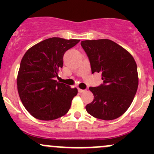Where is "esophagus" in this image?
<instances>
[{
    "mask_svg": "<svg viewBox=\"0 0 154 154\" xmlns=\"http://www.w3.org/2000/svg\"><path fill=\"white\" fill-rule=\"evenodd\" d=\"M86 91V89H81V88H78V91H79V92L83 93V92H85V91Z\"/></svg>",
    "mask_w": 154,
    "mask_h": 154,
    "instance_id": "esophagus-1",
    "label": "esophagus"
}]
</instances>
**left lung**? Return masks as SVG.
I'll return each instance as SVG.
<instances>
[{"mask_svg":"<svg viewBox=\"0 0 154 154\" xmlns=\"http://www.w3.org/2000/svg\"><path fill=\"white\" fill-rule=\"evenodd\" d=\"M81 46L91 72L101 73L103 83L90 87L94 100L86 106L88 114L102 120L120 117L130 107L139 85L137 66L133 56L109 39L85 40Z\"/></svg>","mask_w":154,"mask_h":154,"instance_id":"left-lung-1","label":"left lung"}]
</instances>
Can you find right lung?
Masks as SVG:
<instances>
[{"mask_svg":"<svg viewBox=\"0 0 154 154\" xmlns=\"http://www.w3.org/2000/svg\"><path fill=\"white\" fill-rule=\"evenodd\" d=\"M80 39L53 37L37 43L23 57L17 88L23 105L34 118L51 121L65 116L77 89L54 80L63 68V55Z\"/></svg>","mask_w":154,"mask_h":154,"instance_id":"add662e5","label":"right lung"}]
</instances>
